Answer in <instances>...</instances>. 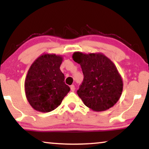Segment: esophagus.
<instances>
[{"instance_id":"34e87169","label":"esophagus","mask_w":149,"mask_h":149,"mask_svg":"<svg viewBox=\"0 0 149 149\" xmlns=\"http://www.w3.org/2000/svg\"><path fill=\"white\" fill-rule=\"evenodd\" d=\"M70 90H71V91H74L75 90V87H74V85H72L70 86Z\"/></svg>"}]
</instances>
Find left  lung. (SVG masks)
Segmentation results:
<instances>
[{
  "label": "left lung",
  "mask_w": 149,
  "mask_h": 149,
  "mask_svg": "<svg viewBox=\"0 0 149 149\" xmlns=\"http://www.w3.org/2000/svg\"><path fill=\"white\" fill-rule=\"evenodd\" d=\"M72 58L81 65L84 76L77 91L84 104L97 112L113 107L121 97L123 86L115 64L101 53L76 52Z\"/></svg>",
  "instance_id": "left-lung-1"
}]
</instances>
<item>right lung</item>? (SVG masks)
I'll return each mask as SVG.
<instances>
[{"mask_svg":"<svg viewBox=\"0 0 149 149\" xmlns=\"http://www.w3.org/2000/svg\"><path fill=\"white\" fill-rule=\"evenodd\" d=\"M60 55L43 54L30 66L25 79V93L30 106L36 111L48 113L56 109L69 91L60 67Z\"/></svg>","mask_w":149,"mask_h":149,"instance_id":"1","label":"right lung"}]
</instances>
